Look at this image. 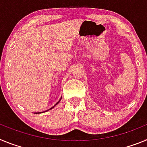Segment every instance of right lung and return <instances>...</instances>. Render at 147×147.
Returning a JSON list of instances; mask_svg holds the SVG:
<instances>
[{"label": "right lung", "mask_w": 147, "mask_h": 147, "mask_svg": "<svg viewBox=\"0 0 147 147\" xmlns=\"http://www.w3.org/2000/svg\"><path fill=\"white\" fill-rule=\"evenodd\" d=\"M60 100H61V99H60V100H59V101H58V103H57V104H58V103H59V102H60ZM56 104H55V105H56ZM53 107H52V108H51V109H52V108H53Z\"/></svg>", "instance_id": "right-lung-1"}]
</instances>
